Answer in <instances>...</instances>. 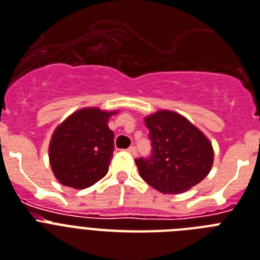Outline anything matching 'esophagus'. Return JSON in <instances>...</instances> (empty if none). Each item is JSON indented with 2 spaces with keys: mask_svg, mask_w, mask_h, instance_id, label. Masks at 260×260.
<instances>
[{
  "mask_svg": "<svg viewBox=\"0 0 260 260\" xmlns=\"http://www.w3.org/2000/svg\"><path fill=\"white\" fill-rule=\"evenodd\" d=\"M128 152H129L132 156H136V153H137L136 147H134V145H132V147H129V148H128Z\"/></svg>",
  "mask_w": 260,
  "mask_h": 260,
  "instance_id": "obj_1",
  "label": "esophagus"
}]
</instances>
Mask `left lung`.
Masks as SVG:
<instances>
[{
    "mask_svg": "<svg viewBox=\"0 0 260 260\" xmlns=\"http://www.w3.org/2000/svg\"><path fill=\"white\" fill-rule=\"evenodd\" d=\"M152 155L136 159L139 174L163 193H183L210 174L214 149L210 140L184 116L157 111L144 119Z\"/></svg>",
    "mask_w": 260,
    "mask_h": 260,
    "instance_id": "1",
    "label": "left lung"
}]
</instances>
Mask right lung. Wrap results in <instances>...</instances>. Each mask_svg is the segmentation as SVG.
I'll return each instance as SVG.
<instances>
[{
  "label": "right lung",
  "mask_w": 260,
  "mask_h": 260,
  "mask_svg": "<svg viewBox=\"0 0 260 260\" xmlns=\"http://www.w3.org/2000/svg\"><path fill=\"white\" fill-rule=\"evenodd\" d=\"M117 111L82 108L57 126L50 139L49 161L62 185L88 188L108 172L113 155V132L108 121Z\"/></svg>",
  "instance_id": "add662e5"
}]
</instances>
